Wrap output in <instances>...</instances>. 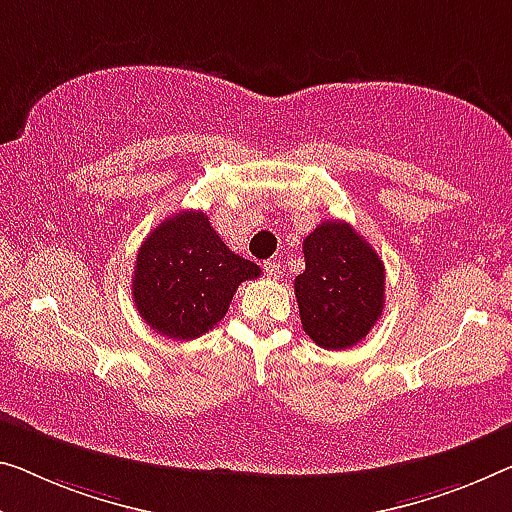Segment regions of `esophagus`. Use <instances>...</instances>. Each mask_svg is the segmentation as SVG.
Listing matches in <instances>:
<instances>
[{
  "instance_id": "34e87169",
  "label": "esophagus",
  "mask_w": 512,
  "mask_h": 512,
  "mask_svg": "<svg viewBox=\"0 0 512 512\" xmlns=\"http://www.w3.org/2000/svg\"><path fill=\"white\" fill-rule=\"evenodd\" d=\"M263 270H265V274L270 279H279L281 277V265H279V261H274V258H270V261L263 263Z\"/></svg>"
}]
</instances>
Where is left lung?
Instances as JSON below:
<instances>
[{
  "mask_svg": "<svg viewBox=\"0 0 512 512\" xmlns=\"http://www.w3.org/2000/svg\"><path fill=\"white\" fill-rule=\"evenodd\" d=\"M306 267L295 277L304 332L325 350H348L371 332L384 309V263L341 219L306 235Z\"/></svg>",
  "mask_w": 512,
  "mask_h": 512,
  "instance_id": "obj_1",
  "label": "left lung"
}]
</instances>
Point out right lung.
I'll use <instances>...</instances> for the list:
<instances>
[{
  "mask_svg": "<svg viewBox=\"0 0 512 512\" xmlns=\"http://www.w3.org/2000/svg\"><path fill=\"white\" fill-rule=\"evenodd\" d=\"M261 267L231 251L201 210H180L148 233L137 251L132 297L157 334L192 341L226 316L242 281Z\"/></svg>",
  "mask_w": 512,
  "mask_h": 512,
  "instance_id": "obj_1",
  "label": "right lung"
}]
</instances>
